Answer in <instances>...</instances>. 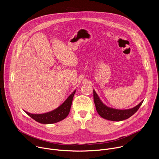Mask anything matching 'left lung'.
<instances>
[{
    "mask_svg": "<svg viewBox=\"0 0 159 159\" xmlns=\"http://www.w3.org/2000/svg\"><path fill=\"white\" fill-rule=\"evenodd\" d=\"M93 94L94 101L98 114L102 118L111 121H120L129 118L139 110V109L140 108V107L141 106L143 102V101H142L139 105L129 109H115L109 107L104 105L100 100L98 94L95 92V90H93Z\"/></svg>",
    "mask_w": 159,
    "mask_h": 159,
    "instance_id": "left-lung-1",
    "label": "left lung"
}]
</instances>
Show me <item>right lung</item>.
<instances>
[{"label":"right lung","instance_id":"1","mask_svg":"<svg viewBox=\"0 0 159 159\" xmlns=\"http://www.w3.org/2000/svg\"><path fill=\"white\" fill-rule=\"evenodd\" d=\"M75 93V90H74L72 94L69 96V97L60 106L52 111L39 115H34L26 111L25 112L28 115H29L33 120L42 124H52L59 122L65 119L69 114Z\"/></svg>","mask_w":159,"mask_h":159}]
</instances>
